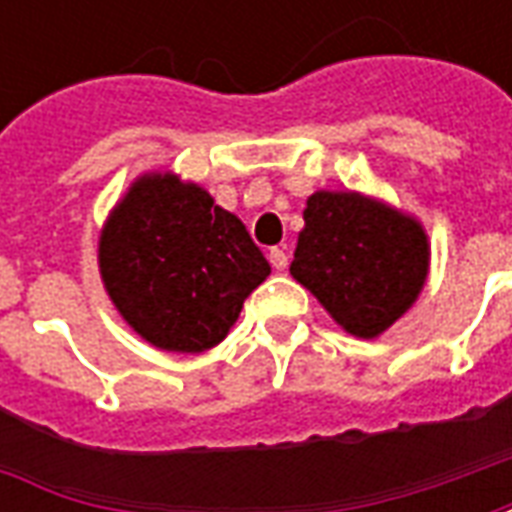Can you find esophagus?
Returning a JSON list of instances; mask_svg holds the SVG:
<instances>
[{
    "label": "esophagus",
    "mask_w": 512,
    "mask_h": 512,
    "mask_svg": "<svg viewBox=\"0 0 512 512\" xmlns=\"http://www.w3.org/2000/svg\"><path fill=\"white\" fill-rule=\"evenodd\" d=\"M268 260H271V266L277 268V271H285V268H288V255H285V249H279V246H274V249L268 252Z\"/></svg>",
    "instance_id": "1"
}]
</instances>
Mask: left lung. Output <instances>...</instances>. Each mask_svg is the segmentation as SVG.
Here are the masks:
<instances>
[{"label": "left lung", "mask_w": 512, "mask_h": 512, "mask_svg": "<svg viewBox=\"0 0 512 512\" xmlns=\"http://www.w3.org/2000/svg\"><path fill=\"white\" fill-rule=\"evenodd\" d=\"M428 266V235L414 216L359 191H315L290 274L345 332L373 340L411 310Z\"/></svg>", "instance_id": "left-lung-1"}]
</instances>
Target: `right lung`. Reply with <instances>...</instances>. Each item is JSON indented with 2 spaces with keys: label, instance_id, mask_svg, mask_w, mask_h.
<instances>
[{
  "label": "right lung",
  "instance_id": "right-lung-1",
  "mask_svg": "<svg viewBox=\"0 0 512 512\" xmlns=\"http://www.w3.org/2000/svg\"><path fill=\"white\" fill-rule=\"evenodd\" d=\"M98 268L128 326L175 354L222 343L246 296L271 274L244 222L172 172L128 186L101 230Z\"/></svg>",
  "mask_w": 512,
  "mask_h": 512
}]
</instances>
